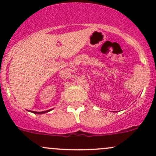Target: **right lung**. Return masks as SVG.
Listing matches in <instances>:
<instances>
[{
	"label": "right lung",
	"instance_id": "right-lung-1",
	"mask_svg": "<svg viewBox=\"0 0 156 156\" xmlns=\"http://www.w3.org/2000/svg\"><path fill=\"white\" fill-rule=\"evenodd\" d=\"M53 109V108H52ZM52 109H49V110H47V111H44V112H34V111H29L31 112L32 113H34V114H44V113H46V112H48L51 111Z\"/></svg>",
	"mask_w": 156,
	"mask_h": 156
}]
</instances>
